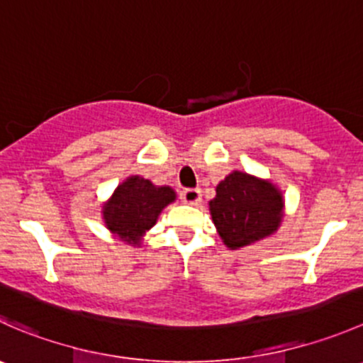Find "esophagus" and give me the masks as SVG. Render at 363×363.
Listing matches in <instances>:
<instances>
[{
    "instance_id": "obj_1",
    "label": "esophagus",
    "mask_w": 363,
    "mask_h": 363,
    "mask_svg": "<svg viewBox=\"0 0 363 363\" xmlns=\"http://www.w3.org/2000/svg\"><path fill=\"white\" fill-rule=\"evenodd\" d=\"M181 200L189 205H199L202 202V191L199 188H186L181 191Z\"/></svg>"
}]
</instances>
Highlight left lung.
Returning <instances> with one entry per match:
<instances>
[{
	"label": "left lung",
	"mask_w": 363,
	"mask_h": 363,
	"mask_svg": "<svg viewBox=\"0 0 363 363\" xmlns=\"http://www.w3.org/2000/svg\"><path fill=\"white\" fill-rule=\"evenodd\" d=\"M208 205L212 221L230 250L269 237L283 218V196L276 186L244 172H233L219 182Z\"/></svg>",
	"instance_id": "left-lung-1"
}]
</instances>
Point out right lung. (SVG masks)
<instances>
[{"instance_id": "add662e5", "label": "right lung", "mask_w": 363, "mask_h": 363, "mask_svg": "<svg viewBox=\"0 0 363 363\" xmlns=\"http://www.w3.org/2000/svg\"><path fill=\"white\" fill-rule=\"evenodd\" d=\"M175 200L174 189L155 186L144 177L126 179L117 186L111 202L104 208L107 228L128 244H138L140 237L151 228L160 212Z\"/></svg>"}]
</instances>
